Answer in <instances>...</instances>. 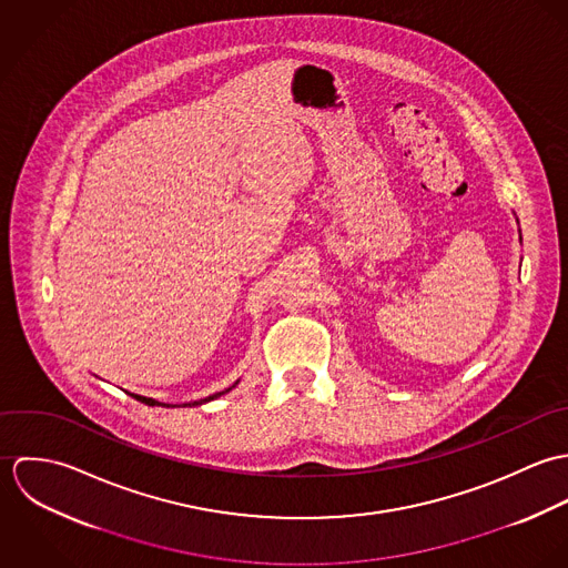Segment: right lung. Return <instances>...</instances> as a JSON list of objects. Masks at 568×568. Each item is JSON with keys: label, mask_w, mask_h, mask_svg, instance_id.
<instances>
[{"label": "right lung", "mask_w": 568, "mask_h": 568, "mask_svg": "<svg viewBox=\"0 0 568 568\" xmlns=\"http://www.w3.org/2000/svg\"><path fill=\"white\" fill-rule=\"evenodd\" d=\"M239 385V381L230 387V389H225V392H219V394H214V396H210V398H203V400H199V403H185L183 406H196L203 405V403H210V400H214V398H219V396H223V394H227V392H232L234 387ZM135 400H140V403H144V405L149 406H172V405H163V403H158V400H153V398H146V396H138V394H131Z\"/></svg>", "instance_id": "right-lung-1"}]
</instances>
